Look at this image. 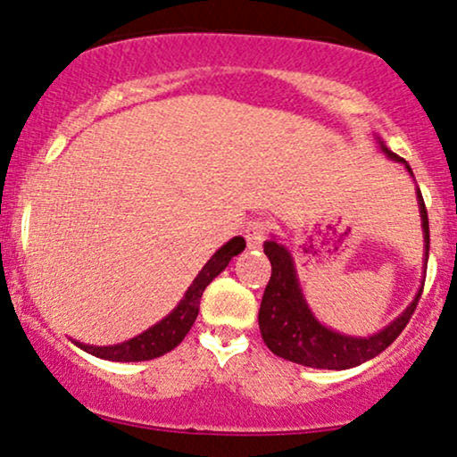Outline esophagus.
I'll return each mask as SVG.
<instances>
[{"mask_svg": "<svg viewBox=\"0 0 457 457\" xmlns=\"http://www.w3.org/2000/svg\"><path fill=\"white\" fill-rule=\"evenodd\" d=\"M266 234H269V223H266L264 219H253V221H249L245 229L246 246H249V249H260L262 243L266 240Z\"/></svg>", "mask_w": 457, "mask_h": 457, "instance_id": "34e87169", "label": "esophagus"}]
</instances>
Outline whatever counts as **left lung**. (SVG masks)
<instances>
[{
    "instance_id": "obj_1",
    "label": "left lung",
    "mask_w": 457,
    "mask_h": 457,
    "mask_svg": "<svg viewBox=\"0 0 457 457\" xmlns=\"http://www.w3.org/2000/svg\"><path fill=\"white\" fill-rule=\"evenodd\" d=\"M380 150L389 156L391 161L403 162L395 152H391L382 144ZM408 174L412 176L411 165H406ZM417 202L419 212H421L423 225V238H426V260L429 253V223L428 211L423 204L421 191L417 188ZM264 253L269 255L272 275L269 286H266L264 296H262L260 305V333L264 344L269 345L270 353L281 356V359L292 361V363L318 367V370H350L365 361L378 356L382 350H386L395 342L397 335L406 328L408 320L412 318L414 309H417L419 298H421L423 286L419 287L414 301L397 316L389 327H385L378 333L370 335V337H350L342 335L337 330H330L320 324L316 316L309 309L305 296H303L301 283H298L295 260H292L290 251L286 246L277 243V240H266ZM426 281V277H423Z\"/></svg>"
}]
</instances>
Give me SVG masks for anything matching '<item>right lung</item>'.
<instances>
[{
    "label": "right lung",
    "mask_w": 457,
    "mask_h": 457,
    "mask_svg": "<svg viewBox=\"0 0 457 457\" xmlns=\"http://www.w3.org/2000/svg\"><path fill=\"white\" fill-rule=\"evenodd\" d=\"M246 246L243 236H234L229 243H225L217 253L212 255L211 260L206 262L199 275L193 279L191 286H188L185 298L178 303V307L170 316H165L161 322H156L154 327H150L148 330L137 335V337L129 339V342L115 344V345H87L81 342H75L79 348L86 350L98 359H107V361H150L156 359V356L167 354L170 350H174L178 344L185 339V335L191 330L193 322H195L197 313H199V301H202L204 290L211 283L219 272L225 270V266L229 264V260L234 255H238Z\"/></svg>",
    "instance_id": "obj_1"
}]
</instances>
